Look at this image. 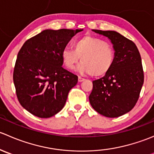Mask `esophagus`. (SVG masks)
Masks as SVG:
<instances>
[{
    "label": "esophagus",
    "mask_w": 154,
    "mask_h": 154,
    "mask_svg": "<svg viewBox=\"0 0 154 154\" xmlns=\"http://www.w3.org/2000/svg\"><path fill=\"white\" fill-rule=\"evenodd\" d=\"M84 80H85V79L83 78V77H78V82H80V83H81V82L84 81Z\"/></svg>",
    "instance_id": "obj_1"
}]
</instances>
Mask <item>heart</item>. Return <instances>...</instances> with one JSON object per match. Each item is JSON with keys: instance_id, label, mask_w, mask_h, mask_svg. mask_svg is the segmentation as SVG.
Here are the masks:
<instances>
[{"instance_id": "1", "label": "heart", "mask_w": 154, "mask_h": 154, "mask_svg": "<svg viewBox=\"0 0 154 154\" xmlns=\"http://www.w3.org/2000/svg\"><path fill=\"white\" fill-rule=\"evenodd\" d=\"M73 48H65L61 53L63 63L68 69H74L81 60L82 64L78 68L80 72L102 77L112 67L114 48L101 38L85 35L73 43Z\"/></svg>"}]
</instances>
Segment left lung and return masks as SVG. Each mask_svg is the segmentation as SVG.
I'll use <instances>...</instances> for the list:
<instances>
[{
  "label": "left lung",
  "mask_w": 154,
  "mask_h": 154,
  "mask_svg": "<svg viewBox=\"0 0 154 154\" xmlns=\"http://www.w3.org/2000/svg\"><path fill=\"white\" fill-rule=\"evenodd\" d=\"M93 31L109 38L115 50V60L104 77L92 81L89 102L102 116L119 117L130 112L139 100L144 83L140 54L133 42L116 31Z\"/></svg>",
  "instance_id": "1"
}]
</instances>
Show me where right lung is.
I'll use <instances>...</instances> for the list:
<instances>
[{"instance_id": "1", "label": "right lung", "mask_w": 154, "mask_h": 154, "mask_svg": "<svg viewBox=\"0 0 154 154\" xmlns=\"http://www.w3.org/2000/svg\"><path fill=\"white\" fill-rule=\"evenodd\" d=\"M83 29H45L27 39L18 51L13 71L17 97L26 110L42 119L55 116L66 104L78 77L62 67L61 53Z\"/></svg>"}]
</instances>
